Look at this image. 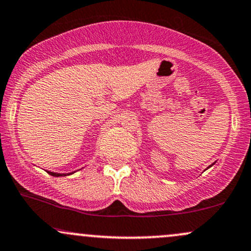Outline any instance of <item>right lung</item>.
<instances>
[{"mask_svg":"<svg viewBox=\"0 0 251 251\" xmlns=\"http://www.w3.org/2000/svg\"><path fill=\"white\" fill-rule=\"evenodd\" d=\"M48 173H49L50 175H52V176H66V175H70V174H72V173H74V172H72V173H69V174H60V173H53V172H48Z\"/></svg>","mask_w":251,"mask_h":251,"instance_id":"obj_1","label":"right lung"}]
</instances>
